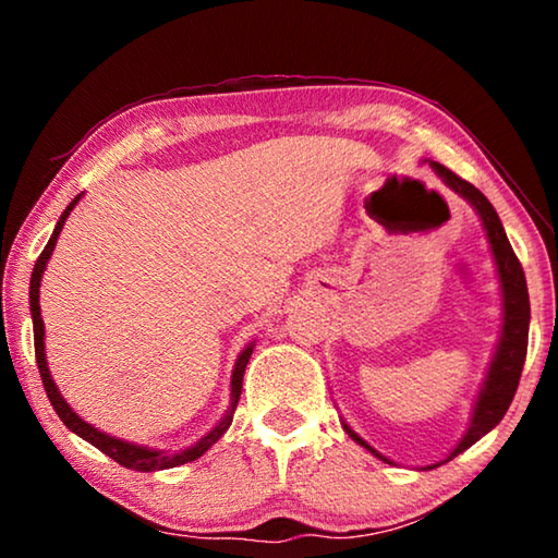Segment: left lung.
Masks as SVG:
<instances>
[{
    "label": "left lung",
    "mask_w": 558,
    "mask_h": 558,
    "mask_svg": "<svg viewBox=\"0 0 558 558\" xmlns=\"http://www.w3.org/2000/svg\"><path fill=\"white\" fill-rule=\"evenodd\" d=\"M426 162L430 165L433 172H436L442 182L452 189V192L462 196V199H465L472 209L477 211L480 221H483V229L487 233L489 251H493V258H495L499 292H502V329H499V339H497L495 354H493V359H489L485 381H483V386H480L475 405H472L468 430L462 433L458 446L452 448L446 458L423 468V470H433V468L442 465V462H448L456 456H460V452L468 450L470 446H475L480 438L487 436V433L505 418L509 403H512V399H514L519 376H522V366L526 359L529 292H526L524 270H522V266H519L512 245H509V239L505 233V226H502V221H499L495 206L487 202V196L480 192V189L472 186L470 182H465V179L452 174L448 167L433 162V159H426ZM342 428L347 430L349 438L359 442L362 448L369 450L374 458H379L384 462H389V465H393L391 458H386L379 450L372 448L369 442L359 436L356 430L349 428L344 421H342Z\"/></svg>",
    "instance_id": "obj_1"
}]
</instances>
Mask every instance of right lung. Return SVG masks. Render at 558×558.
I'll return each mask as SVG.
<instances>
[{
    "mask_svg": "<svg viewBox=\"0 0 558 558\" xmlns=\"http://www.w3.org/2000/svg\"><path fill=\"white\" fill-rule=\"evenodd\" d=\"M78 194L75 199L65 206V211L61 214L59 223H56V229L51 233L49 243L44 245L39 260H36L34 272H32V286H29V305H32V323H34V349H36V364H39V374H41V381H44V389L46 396H49V401L53 405V411L59 413V418L65 423V428L73 430L75 436H81L83 440H88L90 446H96L100 452H106L108 458H112L116 462H120L122 468L128 470H137V472H155V470H167V468H177V465H184V462H192L196 458H202L206 450H209L216 440H219L226 430H229L231 421H233V411L235 405H239L241 399V386H243V372H245V364H248V359L253 354V347L256 342L245 344L243 352L239 354L233 364V372H231V403H229V411L223 413V418L216 423V426L202 436L199 440L194 442V446H189L184 450H157V448H147V446H137V442H130V440H122L116 436H108V433L98 430L96 426H90L88 421H83L78 413H75L69 401L63 399L59 386L51 379V372H49V362H46V344H44V337H46V329H44V319H41V307H39V288H41V278H44V270H46V263H49L51 253L56 248V241H59V233L63 229L65 219H69V214L73 211V206L81 202Z\"/></svg>",
    "mask_w": 558,
    "mask_h": 558,
    "instance_id": "add662e5",
    "label": "right lung"
}]
</instances>
